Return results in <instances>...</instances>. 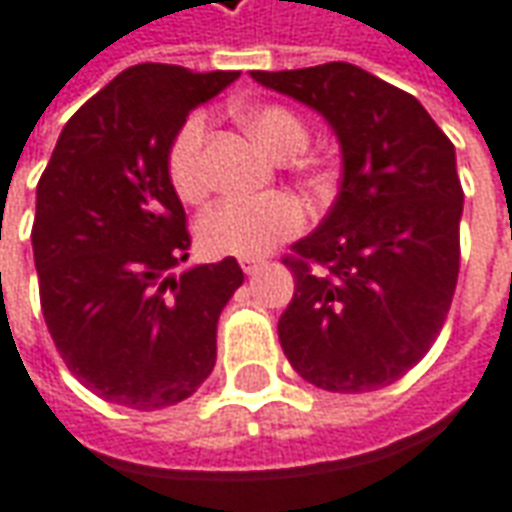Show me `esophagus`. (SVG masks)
<instances>
[{"label":"esophagus","instance_id":"obj_1","mask_svg":"<svg viewBox=\"0 0 512 512\" xmlns=\"http://www.w3.org/2000/svg\"><path fill=\"white\" fill-rule=\"evenodd\" d=\"M263 266H266V260H260V257H240V269L246 274H257Z\"/></svg>","mask_w":512,"mask_h":512}]
</instances>
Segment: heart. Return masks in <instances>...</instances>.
Returning a JSON list of instances; mask_svg holds the SVG:
<instances>
[{"label":"heart","mask_w":512,"mask_h":512,"mask_svg":"<svg viewBox=\"0 0 512 512\" xmlns=\"http://www.w3.org/2000/svg\"><path fill=\"white\" fill-rule=\"evenodd\" d=\"M243 124L255 141L274 158H291L306 147L309 127L300 115L283 104H255L243 110ZM206 115L192 113L175 130L167 150L169 184L186 203H198L209 189V172L203 158ZM306 226L303 206L289 195H272L263 201L226 198L209 206L198 221V243L212 257L266 255L280 240L300 235Z\"/></svg>","instance_id":"heart-1"}]
</instances>
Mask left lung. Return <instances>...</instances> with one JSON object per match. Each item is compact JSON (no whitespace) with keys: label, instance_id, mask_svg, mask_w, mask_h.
Here are the masks:
<instances>
[{"label":"left lung","instance_id":"1","mask_svg":"<svg viewBox=\"0 0 512 512\" xmlns=\"http://www.w3.org/2000/svg\"><path fill=\"white\" fill-rule=\"evenodd\" d=\"M252 79L326 115L343 147L337 201L283 257L294 274L277 323L283 354L323 391L385 388L448 320L465 201L453 144L411 93L357 64L252 70Z\"/></svg>","mask_w":512,"mask_h":512}]
</instances>
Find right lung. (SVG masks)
Masks as SVG:
<instances>
[{"label":"right lung","instance_id":"right-lung-1","mask_svg":"<svg viewBox=\"0 0 512 512\" xmlns=\"http://www.w3.org/2000/svg\"><path fill=\"white\" fill-rule=\"evenodd\" d=\"M238 70L135 64L64 124L36 186L33 260L64 365L107 402L158 411L215 368L218 317L243 283L235 257L172 274L189 257L167 150L192 107Z\"/></svg>","mask_w":512,"mask_h":512}]
</instances>
